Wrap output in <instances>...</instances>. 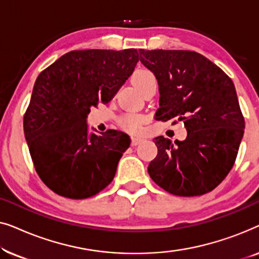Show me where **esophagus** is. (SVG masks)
I'll return each instance as SVG.
<instances>
[{
  "label": "esophagus",
  "mask_w": 259,
  "mask_h": 259,
  "mask_svg": "<svg viewBox=\"0 0 259 259\" xmlns=\"http://www.w3.org/2000/svg\"><path fill=\"white\" fill-rule=\"evenodd\" d=\"M143 139H140V138H133L132 139V146H137V145H139Z\"/></svg>",
  "instance_id": "1"
}]
</instances>
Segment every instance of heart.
<instances>
[{
    "label": "heart",
    "mask_w": 259,
    "mask_h": 259,
    "mask_svg": "<svg viewBox=\"0 0 259 259\" xmlns=\"http://www.w3.org/2000/svg\"><path fill=\"white\" fill-rule=\"evenodd\" d=\"M132 82L141 93H144L148 88L157 86V77L150 70L138 69L132 75ZM145 121H146V118L143 114L128 113V114L121 116L120 125L122 126L123 130L131 134H139L144 128Z\"/></svg>",
    "instance_id": "obj_1"
}]
</instances>
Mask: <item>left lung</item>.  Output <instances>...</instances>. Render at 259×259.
Segmentation results:
<instances>
[{
	"instance_id": "1",
	"label": "left lung",
	"mask_w": 259,
	"mask_h": 259,
	"mask_svg": "<svg viewBox=\"0 0 259 259\" xmlns=\"http://www.w3.org/2000/svg\"><path fill=\"white\" fill-rule=\"evenodd\" d=\"M140 61L159 84L155 119L184 121L185 140L154 138L158 154L148 165L152 180L180 197L215 189L231 171L245 122L232 80L199 53L145 51Z\"/></svg>"
}]
</instances>
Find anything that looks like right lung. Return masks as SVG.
<instances>
[{"label":"right lung","mask_w":259,"mask_h":259,"mask_svg":"<svg viewBox=\"0 0 259 259\" xmlns=\"http://www.w3.org/2000/svg\"><path fill=\"white\" fill-rule=\"evenodd\" d=\"M138 61L137 49L72 51L37 76L23 130L35 169L53 192L84 199L111 184L131 139L113 130L90 134L87 115L112 100Z\"/></svg>","instance_id":"add662e5"}]
</instances>
